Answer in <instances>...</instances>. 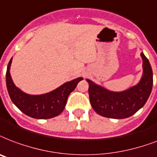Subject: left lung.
Returning <instances> with one entry per match:
<instances>
[{
  "label": "left lung",
  "instance_id": "left-lung-1",
  "mask_svg": "<svg viewBox=\"0 0 157 157\" xmlns=\"http://www.w3.org/2000/svg\"><path fill=\"white\" fill-rule=\"evenodd\" d=\"M143 73L139 83L121 92L108 90L86 79L89 83L90 101L94 110L103 117L126 118L138 111L150 96L152 90L153 74L148 59L141 52Z\"/></svg>",
  "mask_w": 157,
  "mask_h": 157
}]
</instances>
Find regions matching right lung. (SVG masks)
Instances as JSON below:
<instances>
[{
    "label": "right lung",
    "instance_id": "obj_1",
    "mask_svg": "<svg viewBox=\"0 0 157 157\" xmlns=\"http://www.w3.org/2000/svg\"><path fill=\"white\" fill-rule=\"evenodd\" d=\"M12 58L10 60L6 71V87L12 102L15 106L31 118L47 119L59 115L64 109L68 95L73 91L82 77L66 82L54 90L39 95L26 94L15 86L12 81L10 67Z\"/></svg>",
    "mask_w": 157,
    "mask_h": 157
}]
</instances>
